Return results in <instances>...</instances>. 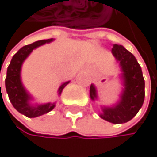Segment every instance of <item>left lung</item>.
<instances>
[{
  "mask_svg": "<svg viewBox=\"0 0 157 157\" xmlns=\"http://www.w3.org/2000/svg\"><path fill=\"white\" fill-rule=\"evenodd\" d=\"M112 52L122 69L125 87L118 104L113 108H104L100 117L109 122L119 124L132 119L142 108L145 100V79L139 63L132 53L117 44H113ZM90 97L92 100L97 98L93 84L90 85Z\"/></svg>",
  "mask_w": 157,
  "mask_h": 157,
  "instance_id": "1",
  "label": "left lung"
}]
</instances>
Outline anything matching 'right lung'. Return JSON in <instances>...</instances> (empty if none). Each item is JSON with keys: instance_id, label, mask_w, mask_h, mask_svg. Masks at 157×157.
<instances>
[{"instance_id": "add662e5", "label": "right lung", "mask_w": 157, "mask_h": 157, "mask_svg": "<svg viewBox=\"0 0 157 157\" xmlns=\"http://www.w3.org/2000/svg\"><path fill=\"white\" fill-rule=\"evenodd\" d=\"M52 39L50 40H41L35 41V43L25 45L21 47L14 55H13L12 59L10 61V66L7 67L6 72V89L10 101L11 102L12 106L14 107L16 110L26 116L28 117H37L40 116L50 112L53 108L55 107V104L53 103H48V104L40 105V106H31L29 104L30 96L24 89L23 85L21 83L20 79V71L23 61L28 57V55L35 49L36 47L40 45H43L46 43H50ZM69 83V82H64L58 90V94H61L63 88ZM1 90V83H0Z\"/></svg>"}]
</instances>
